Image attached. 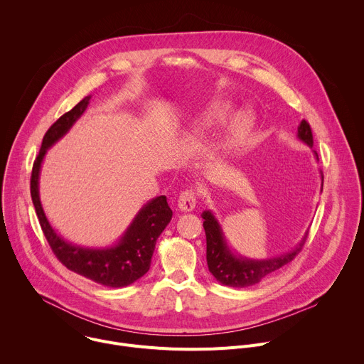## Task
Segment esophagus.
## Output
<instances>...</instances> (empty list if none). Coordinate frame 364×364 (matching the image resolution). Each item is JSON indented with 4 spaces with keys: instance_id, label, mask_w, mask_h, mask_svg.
Instances as JSON below:
<instances>
[{
    "instance_id": "esophagus-1",
    "label": "esophagus",
    "mask_w": 364,
    "mask_h": 364,
    "mask_svg": "<svg viewBox=\"0 0 364 364\" xmlns=\"http://www.w3.org/2000/svg\"><path fill=\"white\" fill-rule=\"evenodd\" d=\"M197 193L194 188H187L178 196V209L181 212H191L196 207Z\"/></svg>"
}]
</instances>
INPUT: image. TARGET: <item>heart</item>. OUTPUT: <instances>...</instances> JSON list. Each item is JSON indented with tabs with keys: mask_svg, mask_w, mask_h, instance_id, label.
I'll return each instance as SVG.
<instances>
[{
	"mask_svg": "<svg viewBox=\"0 0 364 364\" xmlns=\"http://www.w3.org/2000/svg\"><path fill=\"white\" fill-rule=\"evenodd\" d=\"M233 114V105L229 100H216L207 108L201 118V128H212L225 124ZM253 125V119L249 114L242 112L232 118V121L226 127L225 132V144L226 146H233L242 142L247 134L250 132Z\"/></svg>",
	"mask_w": 364,
	"mask_h": 364,
	"instance_id": "1",
	"label": "heart"
}]
</instances>
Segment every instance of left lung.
<instances>
[{
    "mask_svg": "<svg viewBox=\"0 0 364 364\" xmlns=\"http://www.w3.org/2000/svg\"><path fill=\"white\" fill-rule=\"evenodd\" d=\"M298 138L305 142L308 146L313 148L314 139L313 132H311L309 124L302 119L298 127ZM316 159L318 160V154L314 151ZM321 180H324L321 173ZM201 218L204 219L203 228L205 232V243H207V267L212 275L223 285L233 287V288H243L250 287L257 282H261L264 278L269 277L271 274L277 272L287 264H289L292 259L301 252L302 246L305 245L308 233L302 237V240L296 245V247L285 255L278 257L265 259V261H255V259H247L242 256H236L229 249L222 228L212 212L205 210L203 212Z\"/></svg>",
    "mask_w": 364,
    "mask_h": 364,
    "instance_id": "1",
    "label": "left lung"
}]
</instances>
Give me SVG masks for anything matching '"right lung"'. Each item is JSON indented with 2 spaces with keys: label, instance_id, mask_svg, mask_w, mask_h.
Masks as SVG:
<instances>
[{
  "label": "right lung",
  "instance_id": "right-lung-1",
  "mask_svg": "<svg viewBox=\"0 0 364 364\" xmlns=\"http://www.w3.org/2000/svg\"><path fill=\"white\" fill-rule=\"evenodd\" d=\"M90 96L82 99L77 105L62 115L43 136L41 148L33 164L30 191L41 230L59 261L70 271L105 287L121 288L131 285L144 277L149 267L155 242L173 218V210L166 196L148 201L138 212L124 236L115 246L105 249H90L72 245L60 237L50 226L38 196V176L47 149L56 144L73 124L82 117L89 105Z\"/></svg>",
  "mask_w": 364,
  "mask_h": 364
}]
</instances>
